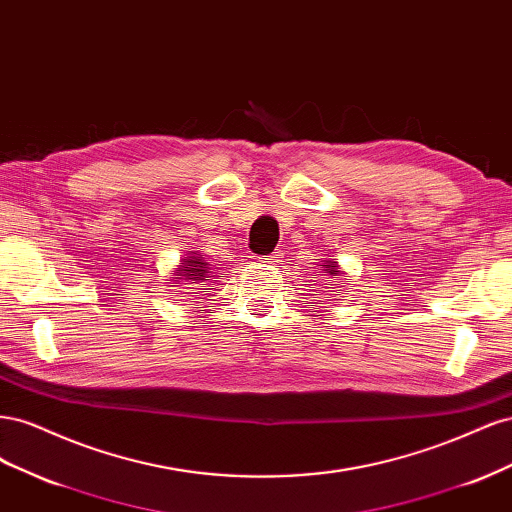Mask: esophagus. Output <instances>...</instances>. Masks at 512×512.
Returning <instances> with one entry per match:
<instances>
[{"mask_svg": "<svg viewBox=\"0 0 512 512\" xmlns=\"http://www.w3.org/2000/svg\"><path fill=\"white\" fill-rule=\"evenodd\" d=\"M260 260L265 262L267 267H275V265H280V262H282V254L280 252H273L271 256H262Z\"/></svg>", "mask_w": 512, "mask_h": 512, "instance_id": "obj_1", "label": "esophagus"}]
</instances>
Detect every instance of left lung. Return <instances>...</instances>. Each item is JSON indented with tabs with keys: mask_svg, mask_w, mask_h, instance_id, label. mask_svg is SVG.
I'll return each instance as SVG.
<instances>
[{
	"mask_svg": "<svg viewBox=\"0 0 512 512\" xmlns=\"http://www.w3.org/2000/svg\"><path fill=\"white\" fill-rule=\"evenodd\" d=\"M324 271H327V275H331V277H337L339 275V271H337V265H333V262L331 260H327V262H324V265H320ZM335 286V284H333Z\"/></svg>",
	"mask_w": 512,
	"mask_h": 512,
	"instance_id": "8db88e82",
	"label": "left lung"
}]
</instances>
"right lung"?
<instances>
[{"label":"right lung","mask_w":512,"mask_h":512,"mask_svg":"<svg viewBox=\"0 0 512 512\" xmlns=\"http://www.w3.org/2000/svg\"><path fill=\"white\" fill-rule=\"evenodd\" d=\"M207 269H209L207 262H203V258H200V256L183 258L181 267L177 271L181 277H177V280H190L192 284H198V282H203L205 277H207V273H209ZM203 290H209V288H203Z\"/></svg>","instance_id":"obj_1"}]
</instances>
